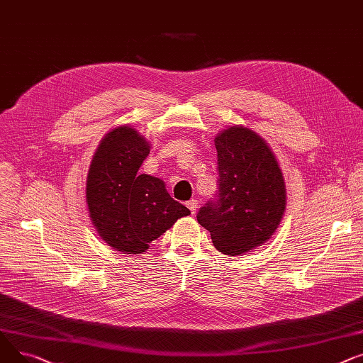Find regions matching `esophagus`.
Returning a JSON list of instances; mask_svg holds the SVG:
<instances>
[{"label":"esophagus","mask_w":363,"mask_h":363,"mask_svg":"<svg viewBox=\"0 0 363 363\" xmlns=\"http://www.w3.org/2000/svg\"><path fill=\"white\" fill-rule=\"evenodd\" d=\"M186 205H187V208L190 209L191 214H195V212L198 211V201H196V199H190Z\"/></svg>","instance_id":"34e87169"}]
</instances>
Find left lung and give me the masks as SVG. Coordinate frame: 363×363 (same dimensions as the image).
<instances>
[{
	"mask_svg": "<svg viewBox=\"0 0 363 363\" xmlns=\"http://www.w3.org/2000/svg\"><path fill=\"white\" fill-rule=\"evenodd\" d=\"M218 195L198 212L217 250L236 257L264 245L286 211L281 168L267 142L243 125L216 136Z\"/></svg>",
	"mask_w": 363,
	"mask_h": 363,
	"instance_id": "left-lung-1",
	"label": "left lung"
}]
</instances>
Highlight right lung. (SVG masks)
<instances>
[{
    "mask_svg": "<svg viewBox=\"0 0 363 363\" xmlns=\"http://www.w3.org/2000/svg\"><path fill=\"white\" fill-rule=\"evenodd\" d=\"M149 149L136 129L120 125L104 136L89 167V217L101 239L123 253H143L179 218L190 216L161 179L138 174Z\"/></svg>",
    "mask_w": 363,
    "mask_h": 363,
    "instance_id": "obj_1",
    "label": "right lung"
}]
</instances>
